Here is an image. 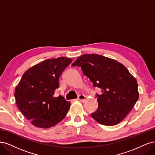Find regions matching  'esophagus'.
I'll return each mask as SVG.
<instances>
[{
	"label": "esophagus",
	"instance_id": "esophagus-1",
	"mask_svg": "<svg viewBox=\"0 0 155 155\" xmlns=\"http://www.w3.org/2000/svg\"><path fill=\"white\" fill-rule=\"evenodd\" d=\"M85 98H86V97H85V95H83V94H81V95H79V96H78V100H79V101H84L85 100Z\"/></svg>",
	"mask_w": 155,
	"mask_h": 155
}]
</instances>
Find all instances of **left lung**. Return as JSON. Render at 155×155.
<instances>
[{
    "label": "left lung",
    "mask_w": 155,
    "mask_h": 155,
    "mask_svg": "<svg viewBox=\"0 0 155 155\" xmlns=\"http://www.w3.org/2000/svg\"><path fill=\"white\" fill-rule=\"evenodd\" d=\"M72 66L81 67L93 86L102 90V94H96L98 107L92 118L108 126L120 123L139 97L137 79L124 65L101 55H82Z\"/></svg>",
    "instance_id": "left-lung-1"
}]
</instances>
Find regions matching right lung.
Segmentation results:
<instances>
[{"label":"right lung","mask_w":155,"mask_h":155,"mask_svg":"<svg viewBox=\"0 0 155 155\" xmlns=\"http://www.w3.org/2000/svg\"><path fill=\"white\" fill-rule=\"evenodd\" d=\"M72 59L65 57L46 59L26 70L15 88L17 105L31 124L50 128L66 116L70 103L54 97L61 75Z\"/></svg>","instance_id":"obj_1"}]
</instances>
